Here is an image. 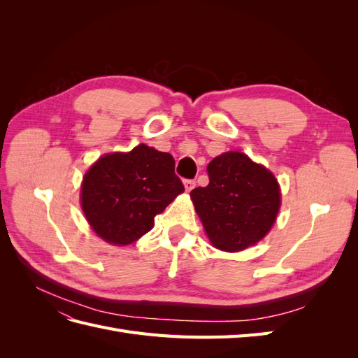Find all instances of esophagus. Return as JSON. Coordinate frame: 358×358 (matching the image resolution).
I'll list each match as a JSON object with an SVG mask.
<instances>
[{
    "instance_id": "34e87169",
    "label": "esophagus",
    "mask_w": 358,
    "mask_h": 358,
    "mask_svg": "<svg viewBox=\"0 0 358 358\" xmlns=\"http://www.w3.org/2000/svg\"><path fill=\"white\" fill-rule=\"evenodd\" d=\"M183 187H185V189L189 192L191 189H194V187H196V180L185 179V180H183Z\"/></svg>"
}]
</instances>
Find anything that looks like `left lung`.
Wrapping results in <instances>:
<instances>
[{
    "instance_id": "obj_1",
    "label": "left lung",
    "mask_w": 358,
    "mask_h": 358,
    "mask_svg": "<svg viewBox=\"0 0 358 358\" xmlns=\"http://www.w3.org/2000/svg\"><path fill=\"white\" fill-rule=\"evenodd\" d=\"M209 185L191 191V200L215 248L243 251L272 229L280 206L272 171L242 152H225L209 166Z\"/></svg>"
}]
</instances>
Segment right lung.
I'll return each mask as SVG.
<instances>
[{
  "label": "right lung",
  "instance_id": "right-lung-1",
  "mask_svg": "<svg viewBox=\"0 0 358 358\" xmlns=\"http://www.w3.org/2000/svg\"><path fill=\"white\" fill-rule=\"evenodd\" d=\"M183 191L173 157L142 143L94 162L83 176L80 203L96 236L124 246L152 230L155 216Z\"/></svg>",
  "mask_w": 358,
  "mask_h": 358
}]
</instances>
